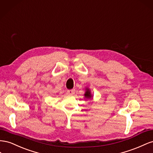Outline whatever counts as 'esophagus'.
I'll list each match as a JSON object with an SVG mask.
<instances>
[{
    "instance_id": "esophagus-1",
    "label": "esophagus",
    "mask_w": 153,
    "mask_h": 153,
    "mask_svg": "<svg viewBox=\"0 0 153 153\" xmlns=\"http://www.w3.org/2000/svg\"><path fill=\"white\" fill-rule=\"evenodd\" d=\"M67 93H68L69 95H74V94H75V90H74V89L68 90L67 91Z\"/></svg>"
}]
</instances>
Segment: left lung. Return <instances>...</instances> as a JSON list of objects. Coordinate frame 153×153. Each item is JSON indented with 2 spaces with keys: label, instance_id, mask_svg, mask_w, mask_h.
<instances>
[{
  "label": "left lung",
  "instance_id": "8db88e82",
  "mask_svg": "<svg viewBox=\"0 0 153 153\" xmlns=\"http://www.w3.org/2000/svg\"><path fill=\"white\" fill-rule=\"evenodd\" d=\"M85 99H93V95L91 94V90L88 87L85 88V93L84 94Z\"/></svg>",
  "mask_w": 153,
  "mask_h": 153
}]
</instances>
